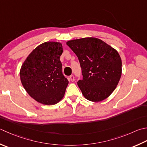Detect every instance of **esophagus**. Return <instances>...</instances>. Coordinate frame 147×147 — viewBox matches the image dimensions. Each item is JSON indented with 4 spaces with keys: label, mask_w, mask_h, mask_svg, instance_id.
Listing matches in <instances>:
<instances>
[{
    "label": "esophagus",
    "mask_w": 147,
    "mask_h": 147,
    "mask_svg": "<svg viewBox=\"0 0 147 147\" xmlns=\"http://www.w3.org/2000/svg\"><path fill=\"white\" fill-rule=\"evenodd\" d=\"M69 79H70V80L71 82H74V76L73 75H71L70 76H69Z\"/></svg>",
    "instance_id": "obj_1"
}]
</instances>
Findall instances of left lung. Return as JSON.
Returning <instances> with one entry per match:
<instances>
[{
    "mask_svg": "<svg viewBox=\"0 0 147 147\" xmlns=\"http://www.w3.org/2000/svg\"><path fill=\"white\" fill-rule=\"evenodd\" d=\"M78 58L83 78L78 85L86 99L99 102L110 96L122 74V60L116 50L96 37L69 41Z\"/></svg>",
    "mask_w": 147,
    "mask_h": 147,
    "instance_id": "left-lung-1",
    "label": "left lung"
}]
</instances>
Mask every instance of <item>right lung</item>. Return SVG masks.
Here are the masks:
<instances>
[{
	"instance_id": "1",
	"label": "right lung",
	"mask_w": 147,
	"mask_h": 147,
	"mask_svg": "<svg viewBox=\"0 0 147 147\" xmlns=\"http://www.w3.org/2000/svg\"><path fill=\"white\" fill-rule=\"evenodd\" d=\"M62 45L46 42L30 53L20 69V80L25 90L37 102L57 104L64 96L68 80L62 71L60 57Z\"/></svg>"
}]
</instances>
